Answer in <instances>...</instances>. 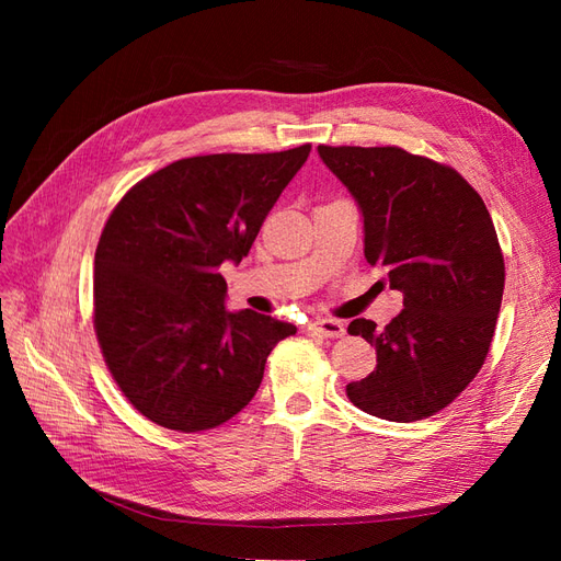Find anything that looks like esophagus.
I'll return each instance as SVG.
<instances>
[{"instance_id": "1", "label": "esophagus", "mask_w": 561, "mask_h": 561, "mask_svg": "<svg viewBox=\"0 0 561 561\" xmlns=\"http://www.w3.org/2000/svg\"><path fill=\"white\" fill-rule=\"evenodd\" d=\"M307 332L311 334H320V336H328V339H339L346 334V325L342 320H332V318H318L307 325Z\"/></svg>"}]
</instances>
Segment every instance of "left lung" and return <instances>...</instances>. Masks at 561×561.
I'll list each match as a JSON object with an SVG mask.
<instances>
[{"label":"left lung","mask_w":561,"mask_h":561,"mask_svg":"<svg viewBox=\"0 0 561 561\" xmlns=\"http://www.w3.org/2000/svg\"><path fill=\"white\" fill-rule=\"evenodd\" d=\"M318 154L358 201L365 260L404 297L386 328L348 325L377 348V367L346 396L388 421L433 416L482 369L496 330L505 264L491 215L454 168L400 147L320 145Z\"/></svg>","instance_id":"left-lung-1"}]
</instances>
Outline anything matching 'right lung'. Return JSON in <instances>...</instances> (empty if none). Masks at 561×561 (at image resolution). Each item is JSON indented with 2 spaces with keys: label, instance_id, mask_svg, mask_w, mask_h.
<instances>
[{
  "label": "right lung",
  "instance_id": "obj_1",
  "mask_svg": "<svg viewBox=\"0 0 561 561\" xmlns=\"http://www.w3.org/2000/svg\"><path fill=\"white\" fill-rule=\"evenodd\" d=\"M309 151L180 159L116 203L95 250L93 328L110 375L149 421L180 433L222 426L257 393L268 353L297 332L227 311L219 266L250 252Z\"/></svg>",
  "mask_w": 561,
  "mask_h": 561
}]
</instances>
